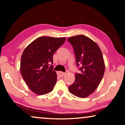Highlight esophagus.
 Returning <instances> with one entry per match:
<instances>
[{"label": "esophagus", "mask_w": 125, "mask_h": 125, "mask_svg": "<svg viewBox=\"0 0 125 125\" xmlns=\"http://www.w3.org/2000/svg\"><path fill=\"white\" fill-rule=\"evenodd\" d=\"M66 73H64V72H58V75H59L60 77H63L66 75Z\"/></svg>", "instance_id": "esophagus-1"}]
</instances>
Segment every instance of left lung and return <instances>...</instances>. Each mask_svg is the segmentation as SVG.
Returning a JSON list of instances; mask_svg holds the SVG:
<instances>
[{
  "label": "left lung",
  "instance_id": "left-lung-1",
  "mask_svg": "<svg viewBox=\"0 0 125 125\" xmlns=\"http://www.w3.org/2000/svg\"><path fill=\"white\" fill-rule=\"evenodd\" d=\"M67 41L73 47L77 66H81V72L75 74V81L69 90L77 97L85 98L95 91L103 77V56L97 44L84 35L72 36Z\"/></svg>",
  "mask_w": 125,
  "mask_h": 125
}]
</instances>
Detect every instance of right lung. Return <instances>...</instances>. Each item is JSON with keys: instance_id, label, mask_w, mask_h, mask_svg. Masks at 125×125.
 Masks as SVG:
<instances>
[{"instance_id": "obj_1", "label": "right lung", "mask_w": 125, "mask_h": 125, "mask_svg": "<svg viewBox=\"0 0 125 125\" xmlns=\"http://www.w3.org/2000/svg\"><path fill=\"white\" fill-rule=\"evenodd\" d=\"M65 37H41L28 45L21 59L20 71L31 91L39 95L50 93L57 80L53 70V55L64 43Z\"/></svg>"}]
</instances>
